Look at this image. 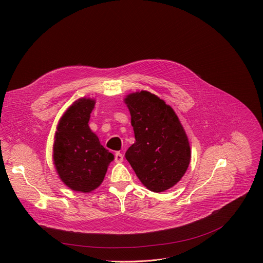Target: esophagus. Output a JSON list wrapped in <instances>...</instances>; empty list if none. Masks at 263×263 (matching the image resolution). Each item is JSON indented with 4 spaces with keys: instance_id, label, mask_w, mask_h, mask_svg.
I'll return each instance as SVG.
<instances>
[{
    "instance_id": "obj_1",
    "label": "esophagus",
    "mask_w": 263,
    "mask_h": 263,
    "mask_svg": "<svg viewBox=\"0 0 263 263\" xmlns=\"http://www.w3.org/2000/svg\"><path fill=\"white\" fill-rule=\"evenodd\" d=\"M123 159H124V158H123V155H122L121 153L118 152V153L115 154V161H116V162H118V163H119V162H122Z\"/></svg>"
}]
</instances>
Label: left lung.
Segmentation results:
<instances>
[{
	"label": "left lung",
	"instance_id": "8db88e82",
	"mask_svg": "<svg viewBox=\"0 0 263 263\" xmlns=\"http://www.w3.org/2000/svg\"><path fill=\"white\" fill-rule=\"evenodd\" d=\"M125 104L136 140L126 152V159L147 189L163 192L175 186L189 166L186 132L174 109L148 91L128 95Z\"/></svg>",
	"mask_w": 263,
	"mask_h": 263
}]
</instances>
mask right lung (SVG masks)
<instances>
[{
  "label": "right lung",
  "instance_id": "right-lung-1",
  "mask_svg": "<svg viewBox=\"0 0 263 263\" xmlns=\"http://www.w3.org/2000/svg\"><path fill=\"white\" fill-rule=\"evenodd\" d=\"M96 101L79 99L60 119L53 142V163L59 177L70 189L83 193L104 181L112 154L101 144L88 126Z\"/></svg>",
  "mask_w": 263,
  "mask_h": 263
}]
</instances>
